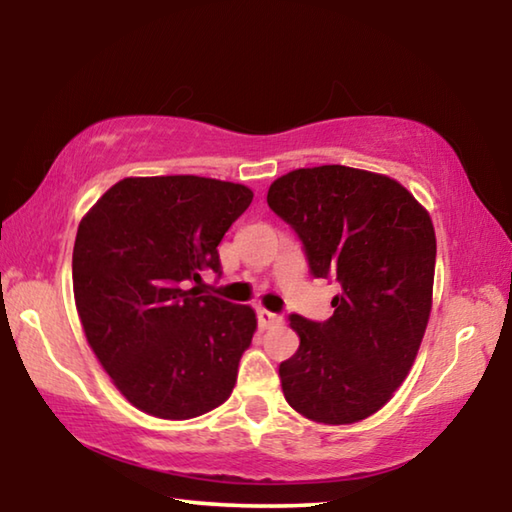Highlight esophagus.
Masks as SVG:
<instances>
[{
  "label": "esophagus",
  "mask_w": 512,
  "mask_h": 512,
  "mask_svg": "<svg viewBox=\"0 0 512 512\" xmlns=\"http://www.w3.org/2000/svg\"><path fill=\"white\" fill-rule=\"evenodd\" d=\"M257 323L262 329H271V327H277L282 325V316L273 314V311L268 309H257Z\"/></svg>",
  "instance_id": "obj_1"
}]
</instances>
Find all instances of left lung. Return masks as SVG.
<instances>
[{
  "mask_svg": "<svg viewBox=\"0 0 512 512\" xmlns=\"http://www.w3.org/2000/svg\"><path fill=\"white\" fill-rule=\"evenodd\" d=\"M266 201L298 232L311 273L341 284L325 323L291 316L300 348L280 363L284 397L314 422L366 420L402 386L429 323L431 216L397 180L343 164L284 173Z\"/></svg>",
  "mask_w": 512,
  "mask_h": 512,
  "instance_id": "left-lung-1",
  "label": "left lung"
}]
</instances>
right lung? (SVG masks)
<instances>
[{"instance_id": "obj_1", "label": "right lung", "mask_w": 512, "mask_h": 512, "mask_svg": "<svg viewBox=\"0 0 512 512\" xmlns=\"http://www.w3.org/2000/svg\"><path fill=\"white\" fill-rule=\"evenodd\" d=\"M253 189L201 176L124 178L79 223L74 300L85 339L117 391L162 420L221 406L257 329L248 305L201 296L216 246Z\"/></svg>"}]
</instances>
